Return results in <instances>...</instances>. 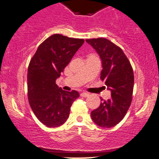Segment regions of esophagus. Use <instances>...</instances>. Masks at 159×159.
<instances>
[{"instance_id":"esophagus-1","label":"esophagus","mask_w":159,"mask_h":159,"mask_svg":"<svg viewBox=\"0 0 159 159\" xmlns=\"http://www.w3.org/2000/svg\"><path fill=\"white\" fill-rule=\"evenodd\" d=\"M81 97L86 98V97H88V96H89V94L87 92H82V93H81Z\"/></svg>"}]
</instances>
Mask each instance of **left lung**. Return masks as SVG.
Here are the masks:
<instances>
[{
  "label": "left lung",
  "instance_id": "obj_1",
  "mask_svg": "<svg viewBox=\"0 0 159 159\" xmlns=\"http://www.w3.org/2000/svg\"><path fill=\"white\" fill-rule=\"evenodd\" d=\"M96 50L102 61L101 79L111 90V97L102 99L100 106L91 116L96 125L111 128L124 118L131 105L134 88V73L131 63L121 48L104 38L86 40Z\"/></svg>",
  "mask_w": 159,
  "mask_h": 159
}]
</instances>
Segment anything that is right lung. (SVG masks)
<instances>
[{
    "mask_svg": "<svg viewBox=\"0 0 159 159\" xmlns=\"http://www.w3.org/2000/svg\"><path fill=\"white\" fill-rule=\"evenodd\" d=\"M84 39L55 34L44 40L30 59L28 69V102L35 116L49 128L63 125L79 97L77 91H65L55 81Z\"/></svg>",
    "mask_w": 159,
    "mask_h": 159,
    "instance_id": "obj_1",
    "label": "right lung"
}]
</instances>
